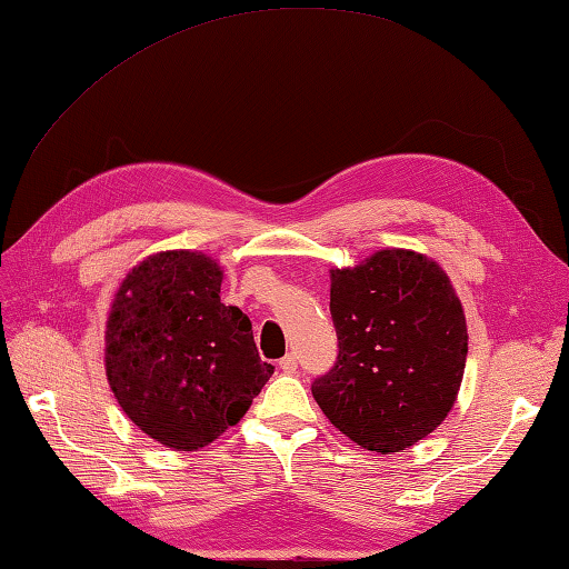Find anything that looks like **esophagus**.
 Listing matches in <instances>:
<instances>
[{
  "label": "esophagus",
  "instance_id": "esophagus-1",
  "mask_svg": "<svg viewBox=\"0 0 569 569\" xmlns=\"http://www.w3.org/2000/svg\"><path fill=\"white\" fill-rule=\"evenodd\" d=\"M297 368H299V365H297V358L292 356V352H289V356H284V358L280 360V370H282L284 375H295Z\"/></svg>",
  "mask_w": 569,
  "mask_h": 569
}]
</instances>
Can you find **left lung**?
Listing matches in <instances>:
<instances>
[{
  "instance_id": "obj_1",
  "label": "left lung",
  "mask_w": 569,
  "mask_h": 569,
  "mask_svg": "<svg viewBox=\"0 0 569 569\" xmlns=\"http://www.w3.org/2000/svg\"><path fill=\"white\" fill-rule=\"evenodd\" d=\"M331 319L338 358L311 385L328 421L382 456L436 431L467 358L448 274L413 250H380L358 268L331 270Z\"/></svg>"
}]
</instances>
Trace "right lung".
I'll return each mask as SVG.
<instances>
[{
	"label": "right lung",
	"instance_id": "right-lung-1",
	"mask_svg": "<svg viewBox=\"0 0 569 569\" xmlns=\"http://www.w3.org/2000/svg\"><path fill=\"white\" fill-rule=\"evenodd\" d=\"M221 268L192 250L143 260L107 321V377L126 416L158 443L197 450L236 426L274 368L252 326L221 305Z\"/></svg>",
	"mask_w": 569,
	"mask_h": 569
}]
</instances>
